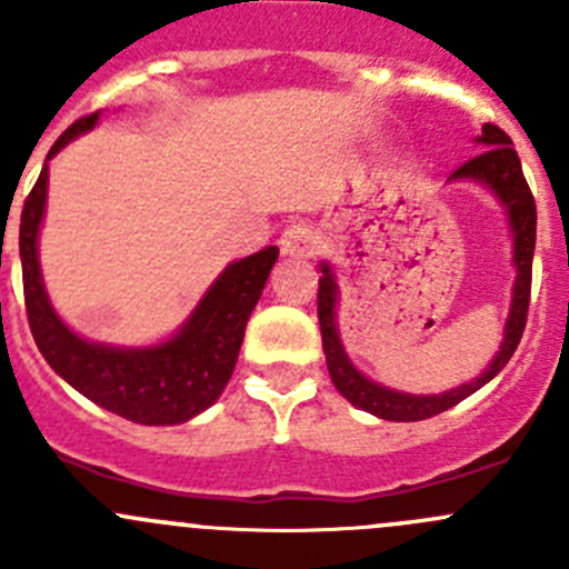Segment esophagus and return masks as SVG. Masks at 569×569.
Returning a JSON list of instances; mask_svg holds the SVG:
<instances>
[{
  "instance_id": "obj_1",
  "label": "esophagus",
  "mask_w": 569,
  "mask_h": 569,
  "mask_svg": "<svg viewBox=\"0 0 569 569\" xmlns=\"http://www.w3.org/2000/svg\"><path fill=\"white\" fill-rule=\"evenodd\" d=\"M319 244V231L311 222H291L280 237V250L286 256H313Z\"/></svg>"
}]
</instances>
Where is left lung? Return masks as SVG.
<instances>
[{
  "instance_id": "8db88e82",
  "label": "left lung",
  "mask_w": 569,
  "mask_h": 569,
  "mask_svg": "<svg viewBox=\"0 0 569 569\" xmlns=\"http://www.w3.org/2000/svg\"><path fill=\"white\" fill-rule=\"evenodd\" d=\"M479 142L485 151L476 153L473 159L462 162L460 168L451 173V178H476V181L487 183L492 192L501 198L507 206L509 222L515 231V267H518V283H515L512 311L507 319V336H503L501 352L490 363V369L479 377L476 382L455 388L449 393L440 396H410L399 391H388V388L377 386V382L366 380L349 358L343 355L341 341L336 332V280H332L330 267H321L319 278V295H317V313L321 327V347H325L327 369H330L332 386L347 396L355 407L380 416L386 421H423L438 412L449 410V407L460 405L470 393L479 391L485 382H490L509 358L518 349L520 338H523L526 319H529V300H531V263H533V242H537V203L526 181L523 168H520V157L512 148V140L503 129L496 123L481 126Z\"/></svg>"
}]
</instances>
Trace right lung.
Returning <instances> with one entry per match:
<instances>
[{
  "instance_id": "obj_1",
  "label": "right lung",
  "mask_w": 569,
  "mask_h": 569,
  "mask_svg": "<svg viewBox=\"0 0 569 569\" xmlns=\"http://www.w3.org/2000/svg\"><path fill=\"white\" fill-rule=\"evenodd\" d=\"M96 120L99 112L84 114L68 126L60 140L51 146L49 157H54L77 134L88 131ZM46 181L49 173L43 168L32 192L27 194L19 228L27 319L46 363L68 386L99 407L148 427L189 421L200 410L214 405L231 380L244 327L261 289L267 286L269 269L278 261V248H263L256 256L231 263L211 286L187 327L162 347H101L68 330L57 319L43 291L38 267V228L43 220Z\"/></svg>"
}]
</instances>
